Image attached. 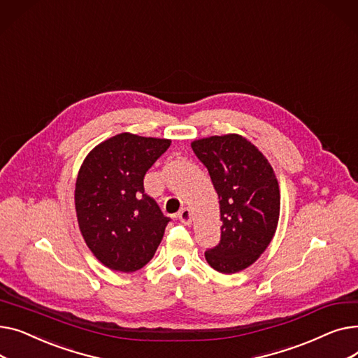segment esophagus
I'll list each match as a JSON object with an SVG mask.
<instances>
[{
	"label": "esophagus",
	"mask_w": 358,
	"mask_h": 358,
	"mask_svg": "<svg viewBox=\"0 0 358 358\" xmlns=\"http://www.w3.org/2000/svg\"><path fill=\"white\" fill-rule=\"evenodd\" d=\"M178 219H180V222H182L184 224H190V223H192V220H193V216H192L190 209L184 208V209L178 213Z\"/></svg>",
	"instance_id": "34e87169"
}]
</instances>
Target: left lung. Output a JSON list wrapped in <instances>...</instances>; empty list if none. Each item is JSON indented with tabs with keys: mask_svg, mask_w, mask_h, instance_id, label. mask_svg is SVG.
Masks as SVG:
<instances>
[{
	"mask_svg": "<svg viewBox=\"0 0 358 358\" xmlns=\"http://www.w3.org/2000/svg\"><path fill=\"white\" fill-rule=\"evenodd\" d=\"M208 168L219 197L220 241L204 252L209 266L232 274L250 267L271 242L280 215V192L266 157L239 135L192 143Z\"/></svg>",
	"mask_w": 358,
	"mask_h": 358,
	"instance_id": "1",
	"label": "left lung"
}]
</instances>
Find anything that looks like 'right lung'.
<instances>
[{"instance_id":"add662e5","label":"right lung","mask_w":358,"mask_h":358,"mask_svg":"<svg viewBox=\"0 0 358 358\" xmlns=\"http://www.w3.org/2000/svg\"><path fill=\"white\" fill-rule=\"evenodd\" d=\"M171 145L131 134L94 148L75 184V209L85 243L111 270L134 273L152 259L169 217L145 194L148 169Z\"/></svg>"}]
</instances>
